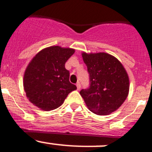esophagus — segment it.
<instances>
[{"label":"esophagus","mask_w":152,"mask_h":152,"mask_svg":"<svg viewBox=\"0 0 152 152\" xmlns=\"http://www.w3.org/2000/svg\"><path fill=\"white\" fill-rule=\"evenodd\" d=\"M76 87H77V90H78V91L80 90V88H81L80 83H76Z\"/></svg>","instance_id":"1"}]
</instances>
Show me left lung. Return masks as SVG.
Masks as SVG:
<instances>
[{"label":"left lung","instance_id":"left-lung-1","mask_svg":"<svg viewBox=\"0 0 152 152\" xmlns=\"http://www.w3.org/2000/svg\"><path fill=\"white\" fill-rule=\"evenodd\" d=\"M90 76V88L81 96L91 112L106 115L117 110L127 99L129 76L122 64L106 52L82 53Z\"/></svg>","mask_w":152,"mask_h":152}]
</instances>
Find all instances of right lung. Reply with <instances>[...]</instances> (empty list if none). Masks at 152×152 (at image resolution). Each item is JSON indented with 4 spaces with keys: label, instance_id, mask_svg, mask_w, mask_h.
Returning <instances> with one entry per match:
<instances>
[{
    "label": "right lung",
    "instance_id": "1",
    "mask_svg": "<svg viewBox=\"0 0 152 152\" xmlns=\"http://www.w3.org/2000/svg\"><path fill=\"white\" fill-rule=\"evenodd\" d=\"M74 52L71 48L52 46L39 51L31 59L24 73L23 86L33 105L43 111L53 110L76 90L65 68V63Z\"/></svg>",
    "mask_w": 152,
    "mask_h": 152
}]
</instances>
